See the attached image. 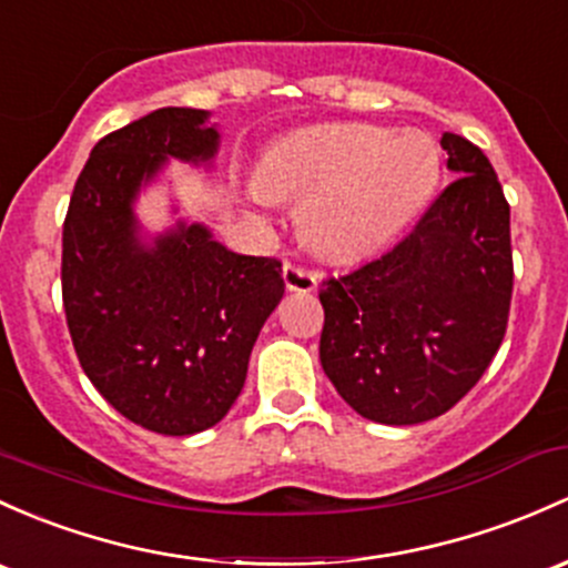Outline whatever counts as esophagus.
Masks as SVG:
<instances>
[{
    "instance_id": "esophagus-1",
    "label": "esophagus",
    "mask_w": 568,
    "mask_h": 568,
    "mask_svg": "<svg viewBox=\"0 0 568 568\" xmlns=\"http://www.w3.org/2000/svg\"><path fill=\"white\" fill-rule=\"evenodd\" d=\"M282 276H284V286L290 292H314L316 284H320V273L306 271V267L301 265H292V262H286Z\"/></svg>"
}]
</instances>
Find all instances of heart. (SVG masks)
Returning <instances> with one entry per match:
<instances>
[{"instance_id": "b5f03b06", "label": "heart", "mask_w": 568, "mask_h": 568, "mask_svg": "<svg viewBox=\"0 0 568 568\" xmlns=\"http://www.w3.org/2000/svg\"><path fill=\"white\" fill-rule=\"evenodd\" d=\"M438 179V151L419 132L325 124L271 145L248 197L262 209L303 200L301 227L327 257L376 252L417 216Z\"/></svg>"}]
</instances>
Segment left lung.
Returning <instances> with one entry per match:
<instances>
[{"instance_id":"1","label":"left lung","mask_w":568,"mask_h":568,"mask_svg":"<svg viewBox=\"0 0 568 568\" xmlns=\"http://www.w3.org/2000/svg\"><path fill=\"white\" fill-rule=\"evenodd\" d=\"M457 179L382 257L320 290V359L359 417L417 425L449 412L485 374L511 303L509 203L487 156L444 132Z\"/></svg>"}]
</instances>
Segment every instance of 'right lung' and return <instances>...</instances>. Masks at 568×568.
Masks as SVG:
<instances>
[{"instance_id": "add662e5", "label": "right lung", "mask_w": 568, "mask_h": 568, "mask_svg": "<svg viewBox=\"0 0 568 568\" xmlns=\"http://www.w3.org/2000/svg\"><path fill=\"white\" fill-rule=\"evenodd\" d=\"M209 111L160 108L111 132L78 175L62 233V297L81 368L115 412L162 436L216 425L284 295L282 262L246 257L205 224L145 237L135 200L170 160L211 164Z\"/></svg>"}]
</instances>
